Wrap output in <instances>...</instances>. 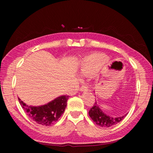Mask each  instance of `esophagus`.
<instances>
[{
    "label": "esophagus",
    "instance_id": "esophagus-1",
    "mask_svg": "<svg viewBox=\"0 0 153 153\" xmlns=\"http://www.w3.org/2000/svg\"><path fill=\"white\" fill-rule=\"evenodd\" d=\"M88 90V87L86 86H84V85H82L81 88H79L80 91H86V90Z\"/></svg>",
    "mask_w": 153,
    "mask_h": 153
}]
</instances>
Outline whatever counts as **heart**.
<instances>
[{
	"label": "heart",
	"mask_w": 153,
	"mask_h": 153,
	"mask_svg": "<svg viewBox=\"0 0 153 153\" xmlns=\"http://www.w3.org/2000/svg\"><path fill=\"white\" fill-rule=\"evenodd\" d=\"M103 59L102 56L97 54L87 56L79 67V74L82 76H87L95 73L101 65Z\"/></svg>",
	"instance_id": "1"
}]
</instances>
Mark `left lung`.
<instances>
[{
	"label": "left lung",
	"instance_id": "left-lung-1",
	"mask_svg": "<svg viewBox=\"0 0 153 153\" xmlns=\"http://www.w3.org/2000/svg\"><path fill=\"white\" fill-rule=\"evenodd\" d=\"M126 115L122 116V117L115 118L109 117V116L107 115L105 113H103L102 110H100L98 105L97 104V102H94V106L89 111V116L93 121L97 125L101 127H105V128L111 127L120 122L126 117Z\"/></svg>",
	"mask_w": 153,
	"mask_h": 153
}]
</instances>
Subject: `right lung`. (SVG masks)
<instances>
[{"label": "right lung", "mask_w": 153, "mask_h": 153, "mask_svg": "<svg viewBox=\"0 0 153 153\" xmlns=\"http://www.w3.org/2000/svg\"><path fill=\"white\" fill-rule=\"evenodd\" d=\"M69 96H61L45 105L38 107L28 106L18 98L21 106L27 115L38 124L49 126L57 121L64 113Z\"/></svg>", "instance_id": "obj_1"}]
</instances>
